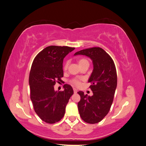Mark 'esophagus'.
I'll use <instances>...</instances> for the list:
<instances>
[{
  "label": "esophagus",
  "instance_id": "1",
  "mask_svg": "<svg viewBox=\"0 0 146 146\" xmlns=\"http://www.w3.org/2000/svg\"><path fill=\"white\" fill-rule=\"evenodd\" d=\"M73 90H74V92L75 94L77 93V89H76V88H73Z\"/></svg>",
  "mask_w": 146,
  "mask_h": 146
}]
</instances>
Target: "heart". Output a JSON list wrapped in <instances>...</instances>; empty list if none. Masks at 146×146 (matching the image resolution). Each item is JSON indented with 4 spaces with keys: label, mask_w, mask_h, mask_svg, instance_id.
Instances as JSON below:
<instances>
[{
    "label": "heart",
    "mask_w": 146,
    "mask_h": 146,
    "mask_svg": "<svg viewBox=\"0 0 146 146\" xmlns=\"http://www.w3.org/2000/svg\"><path fill=\"white\" fill-rule=\"evenodd\" d=\"M85 63H89V62H88V61L86 60V59H85V58H81L78 60V64L79 66H81V65H83ZM68 63H66L64 65V69H66L68 68ZM72 83L74 84V85H78L79 84H80V83H79V81L78 80H76V79H74V80H73L72 81Z\"/></svg>",
    "instance_id": "1"
}]
</instances>
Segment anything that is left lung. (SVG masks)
Wrapping results in <instances>:
<instances>
[{"instance_id":"left-lung-1","label":"left lung","mask_w":146,"mask_h":146,"mask_svg":"<svg viewBox=\"0 0 146 146\" xmlns=\"http://www.w3.org/2000/svg\"><path fill=\"white\" fill-rule=\"evenodd\" d=\"M85 55L92 60L93 70L88 82L92 91V96L78 91L80 100L78 110L82 120L89 123L101 121L108 113L112 105L117 86V74L114 61L100 47L86 48L74 55Z\"/></svg>"}]
</instances>
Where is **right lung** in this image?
<instances>
[{
  "mask_svg": "<svg viewBox=\"0 0 146 146\" xmlns=\"http://www.w3.org/2000/svg\"><path fill=\"white\" fill-rule=\"evenodd\" d=\"M74 49L68 46H48L33 61L29 80L30 99L35 111L46 123H54L63 118L66 105L74 94L72 86L68 84L63 86V91H55L54 85L63 77L64 58Z\"/></svg>",
  "mask_w": 146,
  "mask_h": 146,
  "instance_id": "right-lung-1",
  "label": "right lung"
}]
</instances>
